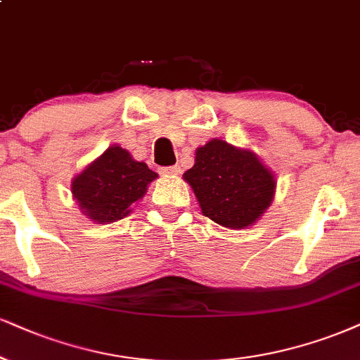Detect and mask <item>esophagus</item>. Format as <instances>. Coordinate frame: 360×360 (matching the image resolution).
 Segmentation results:
<instances>
[{
  "label": "esophagus",
  "mask_w": 360,
  "mask_h": 360,
  "mask_svg": "<svg viewBox=\"0 0 360 360\" xmlns=\"http://www.w3.org/2000/svg\"><path fill=\"white\" fill-rule=\"evenodd\" d=\"M160 173L163 176H176L180 173V167L173 165V167H165V168H160Z\"/></svg>",
  "instance_id": "esophagus-1"
}]
</instances>
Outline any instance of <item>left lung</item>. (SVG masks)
I'll use <instances>...</instances> for the list:
<instances>
[{"mask_svg":"<svg viewBox=\"0 0 360 360\" xmlns=\"http://www.w3.org/2000/svg\"><path fill=\"white\" fill-rule=\"evenodd\" d=\"M202 214L227 229H247L270 207L274 173L250 150L214 139L195 152V165L184 173Z\"/></svg>","mask_w":360,"mask_h":360,"instance_id":"left-lung-1","label":"left lung"}]
</instances>
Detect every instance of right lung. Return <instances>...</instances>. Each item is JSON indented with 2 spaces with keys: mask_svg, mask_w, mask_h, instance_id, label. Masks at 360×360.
Returning <instances> with one entry per match:
<instances>
[{
  "mask_svg": "<svg viewBox=\"0 0 360 360\" xmlns=\"http://www.w3.org/2000/svg\"><path fill=\"white\" fill-rule=\"evenodd\" d=\"M157 176L146 163L113 145L75 176L72 193L83 215L95 224H110L130 214L133 203L143 197Z\"/></svg>",
  "mask_w": 360,
  "mask_h": 360,
  "instance_id": "right-lung-1",
  "label": "right lung"
}]
</instances>
